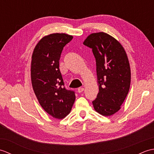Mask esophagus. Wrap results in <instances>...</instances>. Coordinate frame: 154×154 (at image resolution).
Segmentation results:
<instances>
[{
  "label": "esophagus",
  "mask_w": 154,
  "mask_h": 154,
  "mask_svg": "<svg viewBox=\"0 0 154 154\" xmlns=\"http://www.w3.org/2000/svg\"><path fill=\"white\" fill-rule=\"evenodd\" d=\"M77 91H78V93H82L83 91H84V88H83V87H79V88H78Z\"/></svg>",
  "instance_id": "esophagus-1"
}]
</instances>
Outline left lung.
<instances>
[{
    "instance_id": "obj_1",
    "label": "left lung",
    "mask_w": 154,
    "mask_h": 154,
    "mask_svg": "<svg viewBox=\"0 0 154 154\" xmlns=\"http://www.w3.org/2000/svg\"><path fill=\"white\" fill-rule=\"evenodd\" d=\"M83 44L92 49L96 60L99 92L93 101L94 109L103 116L112 115L120 109L130 86L126 51L116 39L104 32L90 34Z\"/></svg>"
}]
</instances>
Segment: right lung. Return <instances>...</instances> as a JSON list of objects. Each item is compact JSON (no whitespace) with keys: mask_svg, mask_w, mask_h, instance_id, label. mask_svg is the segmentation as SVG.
Wrapping results in <instances>:
<instances>
[{"mask_svg":"<svg viewBox=\"0 0 154 154\" xmlns=\"http://www.w3.org/2000/svg\"><path fill=\"white\" fill-rule=\"evenodd\" d=\"M73 36L52 34L38 42L32 57V87L40 105L54 118L62 119L70 112L75 100V91L67 90L60 70L62 50Z\"/></svg>","mask_w":154,"mask_h":154,"instance_id":"1","label":"right lung"}]
</instances>
